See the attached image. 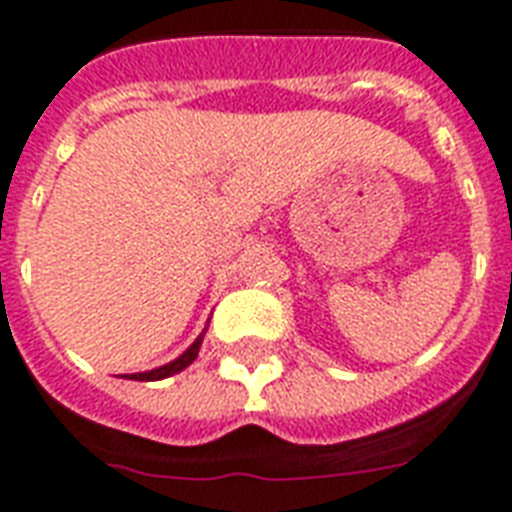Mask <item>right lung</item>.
Listing matches in <instances>:
<instances>
[{
	"mask_svg": "<svg viewBox=\"0 0 512 512\" xmlns=\"http://www.w3.org/2000/svg\"><path fill=\"white\" fill-rule=\"evenodd\" d=\"M201 340H204V332H201L196 340H193V345L188 350H185L183 356H177L175 361H170V364L159 366V369H151V372H138V374H130V380H138V382H154V380H164V377H172V374L183 372L185 366L193 364V358L199 356V348H201Z\"/></svg>",
	"mask_w": 512,
	"mask_h": 512,
	"instance_id": "1",
	"label": "right lung"
}]
</instances>
